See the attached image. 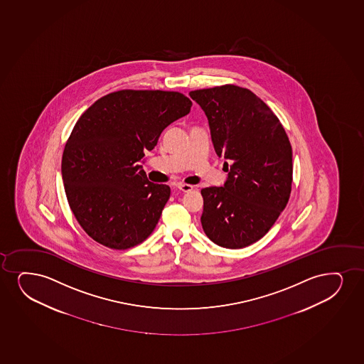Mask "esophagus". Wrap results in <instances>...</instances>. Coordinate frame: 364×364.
Listing matches in <instances>:
<instances>
[{
    "label": "esophagus",
    "mask_w": 364,
    "mask_h": 364,
    "mask_svg": "<svg viewBox=\"0 0 364 364\" xmlns=\"http://www.w3.org/2000/svg\"><path fill=\"white\" fill-rule=\"evenodd\" d=\"M176 188H179L180 191H183V193H188V191H191L193 190V185L188 184H178L176 185Z\"/></svg>",
    "instance_id": "esophagus-1"
}]
</instances>
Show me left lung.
I'll return each instance as SVG.
<instances>
[{
    "label": "left lung",
    "mask_w": 364,
    "mask_h": 364,
    "mask_svg": "<svg viewBox=\"0 0 364 364\" xmlns=\"http://www.w3.org/2000/svg\"><path fill=\"white\" fill-rule=\"evenodd\" d=\"M208 120L227 180L201 190V225L212 242L242 249L262 238L287 205L292 147L271 109L252 90L227 85L190 92Z\"/></svg>",
    "instance_id": "1"
}]
</instances>
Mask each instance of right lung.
Returning <instances> with one entry per match:
<instances>
[{"mask_svg": "<svg viewBox=\"0 0 364 364\" xmlns=\"http://www.w3.org/2000/svg\"><path fill=\"white\" fill-rule=\"evenodd\" d=\"M191 105L178 92L125 90L82 114L63 149L61 174L72 212L90 238L125 250L152 233L171 188L151 183L141 163Z\"/></svg>", "mask_w": 364, "mask_h": 364, "instance_id": "obj_1", "label": "right lung"}]
</instances>
